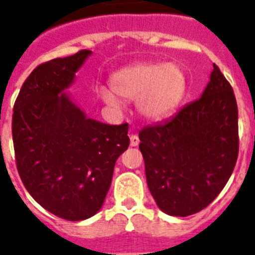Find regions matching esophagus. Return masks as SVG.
Listing matches in <instances>:
<instances>
[{
    "mask_svg": "<svg viewBox=\"0 0 255 255\" xmlns=\"http://www.w3.org/2000/svg\"><path fill=\"white\" fill-rule=\"evenodd\" d=\"M138 144H139L138 136H136V135H131V136H130V145H131V147H136Z\"/></svg>",
    "mask_w": 255,
    "mask_h": 255,
    "instance_id": "1",
    "label": "esophagus"
}]
</instances>
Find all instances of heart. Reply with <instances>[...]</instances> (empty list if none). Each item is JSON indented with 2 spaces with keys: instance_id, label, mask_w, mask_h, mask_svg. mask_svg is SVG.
<instances>
[{
  "instance_id": "obj_1",
  "label": "heart",
  "mask_w": 255,
  "mask_h": 255,
  "mask_svg": "<svg viewBox=\"0 0 255 255\" xmlns=\"http://www.w3.org/2000/svg\"><path fill=\"white\" fill-rule=\"evenodd\" d=\"M111 88H98V97L115 111L121 100L135 101L138 114L147 121H163L176 114L185 100L188 78L180 65L138 62L115 71Z\"/></svg>"
}]
</instances>
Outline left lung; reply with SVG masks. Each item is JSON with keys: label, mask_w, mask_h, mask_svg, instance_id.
Listing matches in <instances>:
<instances>
[{"label": "left lung", "mask_w": 255, "mask_h": 255, "mask_svg": "<svg viewBox=\"0 0 255 255\" xmlns=\"http://www.w3.org/2000/svg\"><path fill=\"white\" fill-rule=\"evenodd\" d=\"M150 194L166 215L186 217L206 208L229 181L239 152L238 105L213 64L199 100L164 124L139 131Z\"/></svg>", "instance_id": "1"}]
</instances>
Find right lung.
<instances>
[{"label": "right lung", "mask_w": 255, "mask_h": 255, "mask_svg": "<svg viewBox=\"0 0 255 255\" xmlns=\"http://www.w3.org/2000/svg\"><path fill=\"white\" fill-rule=\"evenodd\" d=\"M92 51L51 60L31 71L13 106L12 140L21 181L38 204L67 221L100 211L129 126L87 117L66 92Z\"/></svg>", "instance_id": "right-lung-1"}]
</instances>
